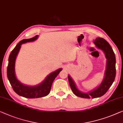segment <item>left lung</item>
Returning a JSON list of instances; mask_svg holds the SVG:
<instances>
[{
  "label": "left lung",
  "mask_w": 123,
  "mask_h": 123,
  "mask_svg": "<svg viewBox=\"0 0 123 123\" xmlns=\"http://www.w3.org/2000/svg\"><path fill=\"white\" fill-rule=\"evenodd\" d=\"M96 47L102 50L105 54L107 59L106 69L104 73V77L100 85L96 88L87 93H83L77 88L74 80L68 75V82L71 89L76 96L83 98H96L100 97L105 94L114 81L116 75L115 68V54L109 43L101 37H97L93 41Z\"/></svg>",
  "instance_id": "left-lung-1"
}]
</instances>
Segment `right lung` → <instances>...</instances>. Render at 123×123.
<instances>
[{
  "label": "right lung",
  "instance_id": "add662e5",
  "mask_svg": "<svg viewBox=\"0 0 123 123\" xmlns=\"http://www.w3.org/2000/svg\"><path fill=\"white\" fill-rule=\"evenodd\" d=\"M37 38L38 35H36L32 38L21 40L12 50L9 57L7 76L10 85L15 92L19 96L27 98H37L47 96L50 92L53 82L62 70V68H59L51 72L41 83L36 86H30L24 85L17 79L15 71V65L16 56L20 49L21 45L23 43L35 41Z\"/></svg>",
  "mask_w": 123,
  "mask_h": 123
}]
</instances>
